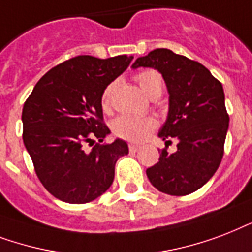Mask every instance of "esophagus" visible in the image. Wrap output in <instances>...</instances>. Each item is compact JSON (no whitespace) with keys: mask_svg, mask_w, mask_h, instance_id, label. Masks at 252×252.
<instances>
[{"mask_svg":"<svg viewBox=\"0 0 252 252\" xmlns=\"http://www.w3.org/2000/svg\"><path fill=\"white\" fill-rule=\"evenodd\" d=\"M139 148H140V146H138V144H135V143L128 144V150H130V151H138Z\"/></svg>","mask_w":252,"mask_h":252,"instance_id":"34e87169","label":"esophagus"}]
</instances>
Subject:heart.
Masks as SVG:
<instances>
[{"instance_id":"obj_1","label":"heart","mask_w":252,"mask_h":252,"mask_svg":"<svg viewBox=\"0 0 252 252\" xmlns=\"http://www.w3.org/2000/svg\"><path fill=\"white\" fill-rule=\"evenodd\" d=\"M135 81L143 91L146 95L150 98L155 94H161L163 91V79L160 73L154 69L139 72L135 76ZM114 92V83L109 84L105 88L101 95V106L104 110H109L112 105V95ZM157 127V121L150 117H131V116H120L113 121L112 128L114 134L120 138L134 142H140L146 139L148 134Z\"/></svg>"}]
</instances>
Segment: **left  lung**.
I'll return each mask as SVG.
<instances>
[{"instance_id": "obj_1", "label": "left lung", "mask_w": 252, "mask_h": 252, "mask_svg": "<svg viewBox=\"0 0 252 252\" xmlns=\"http://www.w3.org/2000/svg\"><path fill=\"white\" fill-rule=\"evenodd\" d=\"M139 67L155 68L163 76L169 110L158 135L179 142L176 153L161 150L159 161L146 171L148 180L171 196L196 192L216 173L223 157L229 114L222 84L202 64L167 48L138 58L132 68Z\"/></svg>"}]
</instances>
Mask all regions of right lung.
<instances>
[{
	"label": "right lung",
	"instance_id": "add662e5",
	"mask_svg": "<svg viewBox=\"0 0 252 252\" xmlns=\"http://www.w3.org/2000/svg\"><path fill=\"white\" fill-rule=\"evenodd\" d=\"M131 60L127 55L65 60L39 80L23 105V143L36 176L56 198L87 204L113 184L114 167L128 154L127 143H93L110 134L102 116V92ZM87 143L94 146L91 152L83 150Z\"/></svg>",
	"mask_w": 252,
	"mask_h": 252
}]
</instances>
